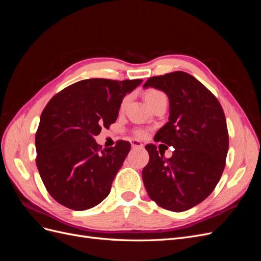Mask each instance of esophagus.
<instances>
[{"instance_id": "esophagus-1", "label": "esophagus", "mask_w": 261, "mask_h": 261, "mask_svg": "<svg viewBox=\"0 0 261 261\" xmlns=\"http://www.w3.org/2000/svg\"><path fill=\"white\" fill-rule=\"evenodd\" d=\"M130 144H132V147H133V148H144V145L141 144L139 140H136V139H133V140L130 141Z\"/></svg>"}]
</instances>
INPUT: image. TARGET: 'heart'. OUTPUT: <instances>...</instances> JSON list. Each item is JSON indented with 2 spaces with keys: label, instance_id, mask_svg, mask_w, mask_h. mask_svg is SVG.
<instances>
[{
  "label": "heart",
  "instance_id": "obj_1",
  "mask_svg": "<svg viewBox=\"0 0 261 261\" xmlns=\"http://www.w3.org/2000/svg\"><path fill=\"white\" fill-rule=\"evenodd\" d=\"M162 98H165V96H164V94H163L161 91H159V90L150 89V90H148V91L145 93L146 102H147V103H148L150 107H152L158 100H160V99H162ZM127 100H128L127 97L123 99L122 103H121V108H122V109L125 107V105H126V102H127ZM135 135L138 136V137H143V136L145 135V132H144L143 129H136V130H135Z\"/></svg>",
  "mask_w": 261,
  "mask_h": 261
}]
</instances>
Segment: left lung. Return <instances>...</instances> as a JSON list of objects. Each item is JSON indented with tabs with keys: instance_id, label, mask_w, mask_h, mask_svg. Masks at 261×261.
<instances>
[{
	"instance_id": "8db88e82",
	"label": "left lung",
	"mask_w": 261,
	"mask_h": 261,
	"mask_svg": "<svg viewBox=\"0 0 261 261\" xmlns=\"http://www.w3.org/2000/svg\"><path fill=\"white\" fill-rule=\"evenodd\" d=\"M148 87L169 98V122L158 130L154 141L174 151L165 159L155 145L145 147L149 162L143 170L144 185L158 206L186 211L206 199L222 175L228 150L225 115L211 91L188 73L150 77L144 85Z\"/></svg>"
}]
</instances>
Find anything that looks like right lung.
<instances>
[{
  "label": "right lung",
  "instance_id": "obj_1",
  "mask_svg": "<svg viewBox=\"0 0 261 261\" xmlns=\"http://www.w3.org/2000/svg\"><path fill=\"white\" fill-rule=\"evenodd\" d=\"M143 80L91 78L66 87L49 101L36 134L37 168L46 191L62 206L83 211L97 206L111 184L130 144L118 140L101 150L94 137L118 115L126 93Z\"/></svg>",
  "mask_w": 261,
  "mask_h": 261
}]
</instances>
